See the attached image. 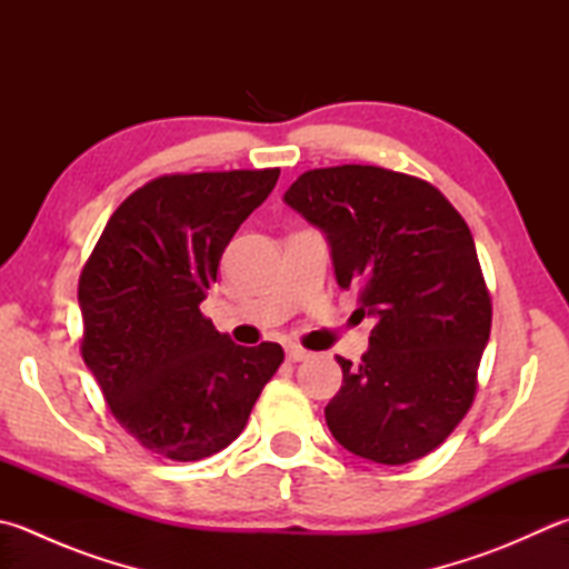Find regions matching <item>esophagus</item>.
<instances>
[{
    "instance_id": "esophagus-1",
    "label": "esophagus",
    "mask_w": 569,
    "mask_h": 569,
    "mask_svg": "<svg viewBox=\"0 0 569 569\" xmlns=\"http://www.w3.org/2000/svg\"><path fill=\"white\" fill-rule=\"evenodd\" d=\"M307 357H309V351L302 349L299 345H289V347H287V359H289V361H305Z\"/></svg>"
}]
</instances>
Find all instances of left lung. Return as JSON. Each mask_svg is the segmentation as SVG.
Here are the masks:
<instances>
[{"label": "left lung", "instance_id": "left-lung-1", "mask_svg": "<svg viewBox=\"0 0 569 569\" xmlns=\"http://www.w3.org/2000/svg\"><path fill=\"white\" fill-rule=\"evenodd\" d=\"M284 202L327 234L341 289L377 319L361 361L327 403L353 456L403 466L441 446L478 389L492 305L473 234L446 196L379 166L315 168Z\"/></svg>", "mask_w": 569, "mask_h": 569}]
</instances>
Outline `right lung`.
Returning <instances> with one entry per match:
<instances>
[{"label":"right lung","mask_w":569,"mask_h":569,"mask_svg":"<svg viewBox=\"0 0 569 569\" xmlns=\"http://www.w3.org/2000/svg\"><path fill=\"white\" fill-rule=\"evenodd\" d=\"M280 168L160 176L106 222L79 277L81 357L113 418L151 453L200 460L242 433L284 361L240 347L200 312L220 257Z\"/></svg>","instance_id":"1"}]
</instances>
